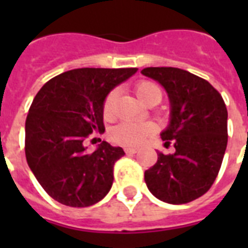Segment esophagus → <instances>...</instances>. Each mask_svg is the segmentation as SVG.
Returning <instances> with one entry per match:
<instances>
[{
	"label": "esophagus",
	"mask_w": 248,
	"mask_h": 248,
	"mask_svg": "<svg viewBox=\"0 0 248 248\" xmlns=\"http://www.w3.org/2000/svg\"><path fill=\"white\" fill-rule=\"evenodd\" d=\"M124 152L127 153V155H134L138 152V148H131V147H126L124 148Z\"/></svg>",
	"instance_id": "1"
}]
</instances>
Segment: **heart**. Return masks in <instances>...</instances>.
<instances>
[{"label": "heart", "instance_id": "heart-1", "mask_svg": "<svg viewBox=\"0 0 248 248\" xmlns=\"http://www.w3.org/2000/svg\"><path fill=\"white\" fill-rule=\"evenodd\" d=\"M135 93L144 104L151 101H159L162 97L161 89L151 81H141L135 86ZM117 99L118 90L109 91L103 103V114L107 120L114 118L117 113ZM155 131V126L151 122H134V121H122L110 130V139L121 145H140L147 138Z\"/></svg>", "mask_w": 248, "mask_h": 248}]
</instances>
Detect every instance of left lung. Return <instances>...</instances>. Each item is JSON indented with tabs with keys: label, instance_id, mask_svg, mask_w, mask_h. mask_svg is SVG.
<instances>
[{
	"label": "left lung",
	"instance_id": "left-lung-1",
	"mask_svg": "<svg viewBox=\"0 0 248 248\" xmlns=\"http://www.w3.org/2000/svg\"><path fill=\"white\" fill-rule=\"evenodd\" d=\"M141 73L167 91L171 121L161 138L175 148L172 155L157 153L144 180L158 200L188 203L203 196L219 173L228 144L227 107L211 83L188 71L149 67Z\"/></svg>",
	"mask_w": 248,
	"mask_h": 248
}]
</instances>
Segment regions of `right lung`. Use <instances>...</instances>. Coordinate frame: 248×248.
Segmentation results:
<instances>
[{
    "mask_svg": "<svg viewBox=\"0 0 248 248\" xmlns=\"http://www.w3.org/2000/svg\"><path fill=\"white\" fill-rule=\"evenodd\" d=\"M136 68H79L42 86L25 121V157L41 186L59 203L89 207L112 188L113 166L124 155L107 141L87 153L83 141L104 132L103 103Z\"/></svg>",
    "mask_w": 248,
    "mask_h": 248,
    "instance_id": "obj_1",
    "label": "right lung"
}]
</instances>
